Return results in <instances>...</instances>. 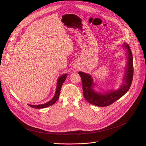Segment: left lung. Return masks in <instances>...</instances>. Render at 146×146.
<instances>
[{
    "instance_id": "obj_1",
    "label": "left lung",
    "mask_w": 146,
    "mask_h": 146,
    "mask_svg": "<svg viewBox=\"0 0 146 146\" xmlns=\"http://www.w3.org/2000/svg\"><path fill=\"white\" fill-rule=\"evenodd\" d=\"M122 47L126 50L127 60L126 61V68L122 78V85L119 89L108 91L102 90L103 92H102L98 91L94 89L96 84L93 82L91 75L80 71L78 72L82 81L84 98L90 104L98 107H107L120 99L129 90L133 76V56L128 44L123 43Z\"/></svg>"
}]
</instances>
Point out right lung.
<instances>
[{"label":"right lung","instance_id":"obj_1","mask_svg":"<svg viewBox=\"0 0 146 146\" xmlns=\"http://www.w3.org/2000/svg\"><path fill=\"white\" fill-rule=\"evenodd\" d=\"M67 76H68L67 74H63V75H61V76L58 78V80H57L56 88V91H55V95L54 96V98H53L50 101L47 102H46L45 104H41V105H29V104H28V105L32 108H36V109L46 108V107H49V106L54 105L56 102V100H58V98H59L61 86H62L64 82L66 77H67Z\"/></svg>","mask_w":146,"mask_h":146}]
</instances>
